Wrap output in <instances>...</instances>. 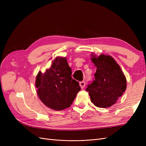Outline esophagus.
Masks as SVG:
<instances>
[{
    "instance_id": "esophagus-1",
    "label": "esophagus",
    "mask_w": 146,
    "mask_h": 146,
    "mask_svg": "<svg viewBox=\"0 0 146 146\" xmlns=\"http://www.w3.org/2000/svg\"><path fill=\"white\" fill-rule=\"evenodd\" d=\"M80 86L82 89H83V88H84V87L85 86V81L80 82Z\"/></svg>"
}]
</instances>
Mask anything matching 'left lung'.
<instances>
[{
  "label": "left lung",
  "instance_id": "obj_1",
  "mask_svg": "<svg viewBox=\"0 0 146 146\" xmlns=\"http://www.w3.org/2000/svg\"><path fill=\"white\" fill-rule=\"evenodd\" d=\"M91 60L97 67L95 78L88 84L91 100L96 107L107 108L116 102L126 90V78L120 66L113 57L92 55Z\"/></svg>",
  "mask_w": 146,
  "mask_h": 146
}]
</instances>
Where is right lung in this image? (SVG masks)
Here are the masks:
<instances>
[{
	"label": "right lung",
	"mask_w": 146,
	"mask_h": 146,
	"mask_svg": "<svg viewBox=\"0 0 146 146\" xmlns=\"http://www.w3.org/2000/svg\"><path fill=\"white\" fill-rule=\"evenodd\" d=\"M72 69L65 57H56L49 69L36 79L37 93L42 103L55 110L69 108L81 90L78 82L72 78Z\"/></svg>",
	"instance_id": "right-lung-1"
}]
</instances>
